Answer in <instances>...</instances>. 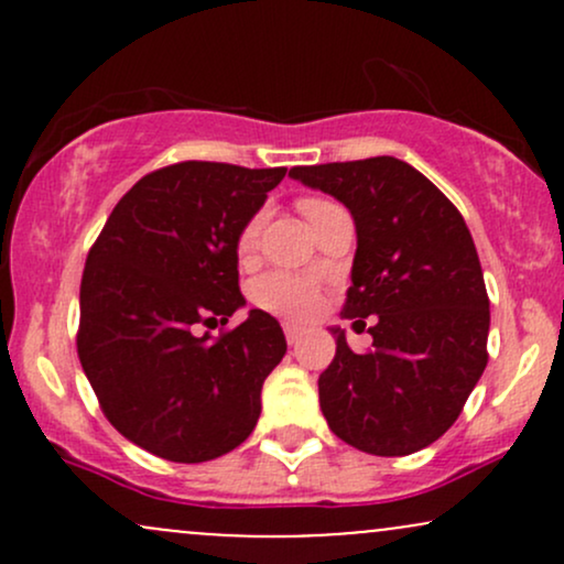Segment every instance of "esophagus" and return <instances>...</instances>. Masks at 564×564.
Masks as SVG:
<instances>
[{"instance_id": "obj_1", "label": "esophagus", "mask_w": 564, "mask_h": 564, "mask_svg": "<svg viewBox=\"0 0 564 564\" xmlns=\"http://www.w3.org/2000/svg\"><path fill=\"white\" fill-rule=\"evenodd\" d=\"M283 334H286V341L289 345H296V341L302 339L304 328L296 326V323H283Z\"/></svg>"}]
</instances>
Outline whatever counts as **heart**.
<instances>
[{"label": "heart", "mask_w": 564, "mask_h": 564, "mask_svg": "<svg viewBox=\"0 0 564 564\" xmlns=\"http://www.w3.org/2000/svg\"><path fill=\"white\" fill-rule=\"evenodd\" d=\"M328 206L323 198H304L300 200V209L304 217H313L315 212ZM264 215H254L243 225L241 236H238V254L249 257L257 249V238H260ZM251 300L260 304L262 310H270L275 315H286V318H307L318 307V286L310 275L286 273V270H275V273H264L251 286Z\"/></svg>", "instance_id": "obj_1"}]
</instances>
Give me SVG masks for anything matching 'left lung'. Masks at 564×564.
Listing matches in <instances>:
<instances>
[{
	"mask_svg": "<svg viewBox=\"0 0 564 564\" xmlns=\"http://www.w3.org/2000/svg\"><path fill=\"white\" fill-rule=\"evenodd\" d=\"M355 219L358 249L341 315L366 328L321 373V411L339 440L373 456H408L451 430L488 366L490 302L462 212L405 161L377 156L294 166Z\"/></svg>",
	"mask_w": 564,
	"mask_h": 564,
	"instance_id": "left-lung-1",
	"label": "left lung"
}]
</instances>
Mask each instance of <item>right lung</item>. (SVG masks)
Masks as SVG:
<instances>
[{"label":"right lung","instance_id":"add662e5","mask_svg":"<svg viewBox=\"0 0 564 564\" xmlns=\"http://www.w3.org/2000/svg\"><path fill=\"white\" fill-rule=\"evenodd\" d=\"M286 166L180 161L132 185L87 254L76 349L102 413L153 456L200 464L243 443L286 355L281 323L238 289V236Z\"/></svg>","mask_w":564,"mask_h":564}]
</instances>
